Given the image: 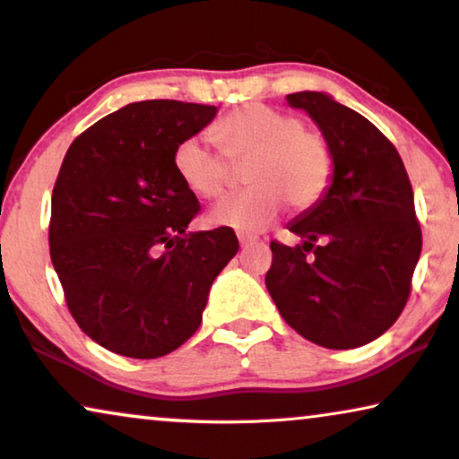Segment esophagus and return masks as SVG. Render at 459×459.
<instances>
[{
  "instance_id": "34e87169",
  "label": "esophagus",
  "mask_w": 459,
  "mask_h": 459,
  "mask_svg": "<svg viewBox=\"0 0 459 459\" xmlns=\"http://www.w3.org/2000/svg\"><path fill=\"white\" fill-rule=\"evenodd\" d=\"M238 240H240V247H250V244H255V242H256V238L240 234V236H238Z\"/></svg>"
}]
</instances>
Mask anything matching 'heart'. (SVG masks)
Segmentation results:
<instances>
[{"label": "heart", "mask_w": 459, "mask_h": 459, "mask_svg": "<svg viewBox=\"0 0 459 459\" xmlns=\"http://www.w3.org/2000/svg\"><path fill=\"white\" fill-rule=\"evenodd\" d=\"M211 137L231 162H250L247 184L253 187L212 206L206 215L211 223L255 234L272 225L286 204L292 211H307L330 187L334 160L328 143L305 131L299 118L247 104L212 125ZM224 157L204 140L192 137L175 150V171L192 194L219 198L231 179Z\"/></svg>", "instance_id": "obj_1"}]
</instances>
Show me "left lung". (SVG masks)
I'll return each mask as SVG.
<instances>
[{
    "mask_svg": "<svg viewBox=\"0 0 459 459\" xmlns=\"http://www.w3.org/2000/svg\"><path fill=\"white\" fill-rule=\"evenodd\" d=\"M286 102L322 131L334 173L319 203L288 223L303 244L272 242L265 286L307 341L361 347L397 322L410 297L422 250L410 178L393 143L330 93L297 91Z\"/></svg>",
    "mask_w": 459,
    "mask_h": 459,
    "instance_id": "obj_1",
    "label": "left lung"
}]
</instances>
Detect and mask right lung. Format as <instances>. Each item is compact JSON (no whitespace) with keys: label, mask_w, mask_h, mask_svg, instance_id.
Instances as JSON below:
<instances>
[{"label":"right lung","mask_w":459,"mask_h":459,"mask_svg":"<svg viewBox=\"0 0 459 459\" xmlns=\"http://www.w3.org/2000/svg\"><path fill=\"white\" fill-rule=\"evenodd\" d=\"M215 117L175 100L127 104L62 160L49 256L74 322L112 353L156 359L181 347L238 253L230 228L186 234L200 204L175 171V150Z\"/></svg>","instance_id":"obj_1"}]
</instances>
